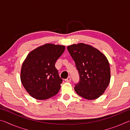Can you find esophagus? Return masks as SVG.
I'll use <instances>...</instances> for the list:
<instances>
[{"mask_svg": "<svg viewBox=\"0 0 130 130\" xmlns=\"http://www.w3.org/2000/svg\"><path fill=\"white\" fill-rule=\"evenodd\" d=\"M65 81H66V82L69 83V82H70V81H71V78H70V77H68L67 79H65Z\"/></svg>", "mask_w": 130, "mask_h": 130, "instance_id": "1", "label": "esophagus"}]
</instances>
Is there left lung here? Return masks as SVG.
<instances>
[{"label":"left lung","mask_w":130,"mask_h":130,"mask_svg":"<svg viewBox=\"0 0 130 130\" xmlns=\"http://www.w3.org/2000/svg\"><path fill=\"white\" fill-rule=\"evenodd\" d=\"M68 52L75 62L80 80L74 90L87 100H94L108 86L111 71L108 61L98 49L84 43L68 46Z\"/></svg>","instance_id":"left-lung-1"}]
</instances>
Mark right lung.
Here are the masks:
<instances>
[{
    "mask_svg": "<svg viewBox=\"0 0 130 130\" xmlns=\"http://www.w3.org/2000/svg\"><path fill=\"white\" fill-rule=\"evenodd\" d=\"M63 45L46 43L30 52L22 65L21 80L31 96L46 100L60 91L62 79L55 63L65 51Z\"/></svg>",
    "mask_w": 130,
    "mask_h": 130,
    "instance_id": "add662e5",
    "label": "right lung"
}]
</instances>
